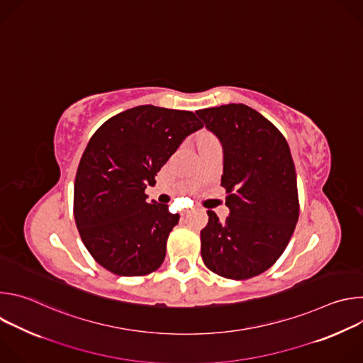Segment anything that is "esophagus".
Segmentation results:
<instances>
[{"mask_svg":"<svg viewBox=\"0 0 363 363\" xmlns=\"http://www.w3.org/2000/svg\"><path fill=\"white\" fill-rule=\"evenodd\" d=\"M188 213H189V210H184V211H182V214H184V216H185V214H188Z\"/></svg>","mask_w":363,"mask_h":363,"instance_id":"esophagus-1","label":"esophagus"}]
</instances>
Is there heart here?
<instances>
[{"instance_id": "obj_1", "label": "heart", "mask_w": 363, "mask_h": 363, "mask_svg": "<svg viewBox=\"0 0 363 363\" xmlns=\"http://www.w3.org/2000/svg\"><path fill=\"white\" fill-rule=\"evenodd\" d=\"M210 139H213V138H211V136H202V138L199 139V142H201V140H210Z\"/></svg>"}]
</instances>
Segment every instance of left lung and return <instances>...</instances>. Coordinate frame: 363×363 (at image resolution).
<instances>
[{
  "instance_id": "8db88e82",
  "label": "left lung",
  "mask_w": 363,
  "mask_h": 363,
  "mask_svg": "<svg viewBox=\"0 0 363 363\" xmlns=\"http://www.w3.org/2000/svg\"><path fill=\"white\" fill-rule=\"evenodd\" d=\"M223 145L221 185L230 216L214 211L201 230V255L216 274L245 280L270 269L298 220L297 179L287 140L263 115L242 103L196 111Z\"/></svg>"
}]
</instances>
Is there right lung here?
I'll list each match as a JSON object with an SVG mask.
<instances>
[{"mask_svg":"<svg viewBox=\"0 0 363 363\" xmlns=\"http://www.w3.org/2000/svg\"><path fill=\"white\" fill-rule=\"evenodd\" d=\"M195 113L152 105L128 109L89 140L74 181V220L94 260L118 276H145L165 258L179 216L147 201L146 185L184 139L201 129Z\"/></svg>","mask_w":363,"mask_h":363,"instance_id":"right-lung-1","label":"right lung"}]
</instances>
